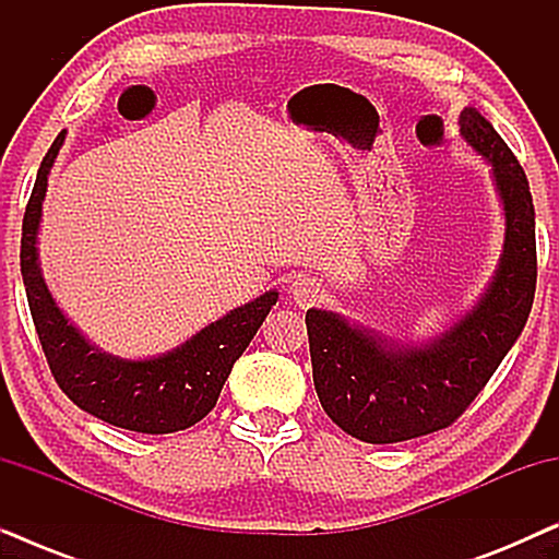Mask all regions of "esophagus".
I'll return each instance as SVG.
<instances>
[{"mask_svg": "<svg viewBox=\"0 0 559 559\" xmlns=\"http://www.w3.org/2000/svg\"><path fill=\"white\" fill-rule=\"evenodd\" d=\"M289 295H293V300L300 305V308H310V305H316V300H320L323 287H320L318 280L308 277V274H297L293 285H289Z\"/></svg>", "mask_w": 559, "mask_h": 559, "instance_id": "obj_1", "label": "esophagus"}]
</instances>
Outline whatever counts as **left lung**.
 <instances>
[{
    "label": "left lung",
    "instance_id": "obj_1",
    "mask_svg": "<svg viewBox=\"0 0 559 559\" xmlns=\"http://www.w3.org/2000/svg\"><path fill=\"white\" fill-rule=\"evenodd\" d=\"M461 134L491 165L507 236L491 285L476 308L427 343H396L308 310L312 381L325 415L350 438L386 445L450 427L476 400L524 331L537 287L530 180L491 121L468 106Z\"/></svg>",
    "mask_w": 559,
    "mask_h": 559
}]
</instances>
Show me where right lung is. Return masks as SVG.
Instances as JSON below:
<instances>
[{
    "mask_svg": "<svg viewBox=\"0 0 559 559\" xmlns=\"http://www.w3.org/2000/svg\"><path fill=\"white\" fill-rule=\"evenodd\" d=\"M63 140L66 132H60L37 170L33 195L22 218L20 249L29 312L52 377L68 400L114 427L147 435L188 430L216 407L236 358L247 350L272 305H277V289L231 310L163 356L129 361L96 348L83 338L79 328L68 323L63 310L52 300L37 262L45 190Z\"/></svg>",
    "mask_w": 559,
    "mask_h": 559,
    "instance_id": "1",
    "label": "right lung"
}]
</instances>
